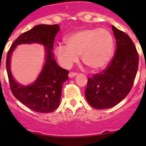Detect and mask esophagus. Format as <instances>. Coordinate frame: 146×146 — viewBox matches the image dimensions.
I'll return each mask as SVG.
<instances>
[{
	"label": "esophagus",
	"mask_w": 146,
	"mask_h": 146,
	"mask_svg": "<svg viewBox=\"0 0 146 146\" xmlns=\"http://www.w3.org/2000/svg\"><path fill=\"white\" fill-rule=\"evenodd\" d=\"M77 72H69V77H74V76L77 75Z\"/></svg>",
	"instance_id": "obj_1"
}]
</instances>
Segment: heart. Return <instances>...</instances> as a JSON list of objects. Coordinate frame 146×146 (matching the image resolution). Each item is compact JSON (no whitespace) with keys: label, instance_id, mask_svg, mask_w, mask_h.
Listing matches in <instances>:
<instances>
[{"label":"heart","instance_id":"heart-1","mask_svg":"<svg viewBox=\"0 0 146 146\" xmlns=\"http://www.w3.org/2000/svg\"><path fill=\"white\" fill-rule=\"evenodd\" d=\"M66 46L58 45L55 52L63 66L69 68L78 59L91 70H100L112 58L114 40L106 28H84L71 33L65 38Z\"/></svg>","mask_w":146,"mask_h":146}]
</instances>
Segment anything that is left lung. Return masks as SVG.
Returning <instances> with one entry per match:
<instances>
[{
    "mask_svg": "<svg viewBox=\"0 0 146 146\" xmlns=\"http://www.w3.org/2000/svg\"><path fill=\"white\" fill-rule=\"evenodd\" d=\"M116 50L106 69L88 78L86 99L95 109L113 108L129 94L138 69L139 55L126 33L112 25Z\"/></svg>",
    "mask_w": 146,
    "mask_h": 146,
    "instance_id": "8db88e82",
    "label": "left lung"
}]
</instances>
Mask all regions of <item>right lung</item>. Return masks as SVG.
Here are the masks:
<instances>
[{"label":"right lung","mask_w":146,"mask_h":146,"mask_svg":"<svg viewBox=\"0 0 146 146\" xmlns=\"http://www.w3.org/2000/svg\"><path fill=\"white\" fill-rule=\"evenodd\" d=\"M59 30L58 25L33 27L15 39L6 56V70L11 93L22 104L37 113H51L58 108L62 86L69 79V72L58 65L52 52L55 37ZM30 43H42L46 47V63L36 82L29 86H23L13 79L10 72V58L17 45Z\"/></svg>","instance_id":"1"}]
</instances>
